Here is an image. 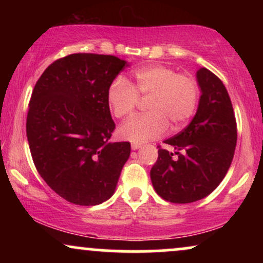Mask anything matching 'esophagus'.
<instances>
[{
	"instance_id": "obj_1",
	"label": "esophagus",
	"mask_w": 263,
	"mask_h": 263,
	"mask_svg": "<svg viewBox=\"0 0 263 263\" xmlns=\"http://www.w3.org/2000/svg\"><path fill=\"white\" fill-rule=\"evenodd\" d=\"M141 147H142V144H141V143H132V144H131V148L134 149V151L138 149V148H141Z\"/></svg>"
}]
</instances>
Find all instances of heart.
<instances>
[{"instance_id": "heart-1", "label": "heart", "mask_w": 263, "mask_h": 263, "mask_svg": "<svg viewBox=\"0 0 263 263\" xmlns=\"http://www.w3.org/2000/svg\"><path fill=\"white\" fill-rule=\"evenodd\" d=\"M199 85L193 75L176 73L165 65H147L134 73V81L116 77L106 90V101L117 119L134 115L140 99L147 100V114L131 119L119 129L120 137L142 143L161 137L171 126L183 128L198 107Z\"/></svg>"}]
</instances>
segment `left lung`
Listing matches in <instances>:
<instances>
[{
	"instance_id": "8db88e82",
	"label": "left lung",
	"mask_w": 263,
	"mask_h": 263,
	"mask_svg": "<svg viewBox=\"0 0 263 263\" xmlns=\"http://www.w3.org/2000/svg\"><path fill=\"white\" fill-rule=\"evenodd\" d=\"M200 99L197 114L182 132L158 149L151 180L159 197L171 203L200 200L221 183L234 158L237 127L222 81L206 68L197 71Z\"/></svg>"
}]
</instances>
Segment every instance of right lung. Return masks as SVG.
I'll return each mask as SVG.
<instances>
[{"instance_id":"right-lung-1","label":"right lung","mask_w":263,"mask_h":263,"mask_svg":"<svg viewBox=\"0 0 263 263\" xmlns=\"http://www.w3.org/2000/svg\"><path fill=\"white\" fill-rule=\"evenodd\" d=\"M127 63L114 55L77 53L52 63L29 101L26 131L38 173L77 205L112 197L129 142H110L115 129L106 90Z\"/></svg>"}]
</instances>
